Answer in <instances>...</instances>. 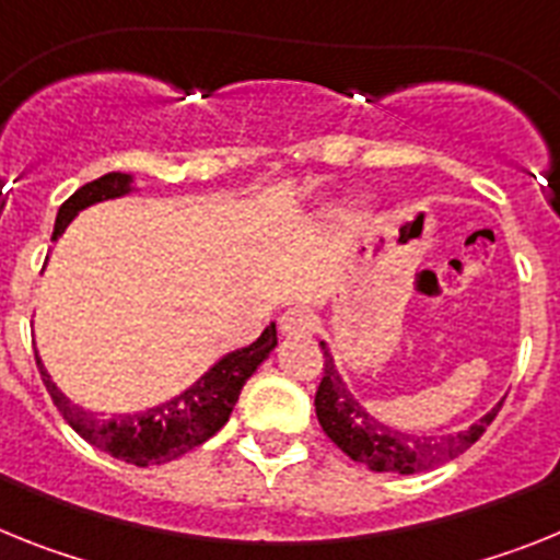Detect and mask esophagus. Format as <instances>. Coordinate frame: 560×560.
I'll list each match as a JSON object with an SVG mask.
<instances>
[{"label":"esophagus","mask_w":560,"mask_h":560,"mask_svg":"<svg viewBox=\"0 0 560 560\" xmlns=\"http://www.w3.org/2000/svg\"><path fill=\"white\" fill-rule=\"evenodd\" d=\"M279 329L281 335H287V338H301V335L313 332L315 318L310 315V310L293 307V310H287V313H281Z\"/></svg>","instance_id":"esophagus-1"}]
</instances>
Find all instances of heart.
Wrapping results in <instances>:
<instances>
[{
  "label": "heart",
  "instance_id": "obj_1",
  "mask_svg": "<svg viewBox=\"0 0 560 560\" xmlns=\"http://www.w3.org/2000/svg\"><path fill=\"white\" fill-rule=\"evenodd\" d=\"M361 206V202H358V199H354V202H347V206H343V211H354V208Z\"/></svg>",
  "mask_w": 560,
  "mask_h": 560
}]
</instances>
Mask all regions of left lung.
Listing matches in <instances>:
<instances>
[{"label": "left lung", "mask_w": 560, "mask_h": 560, "mask_svg": "<svg viewBox=\"0 0 560 560\" xmlns=\"http://www.w3.org/2000/svg\"><path fill=\"white\" fill-rule=\"evenodd\" d=\"M320 349H324V377L315 392V415H318L320 428L349 459L377 474H420V470L436 468L442 462L456 459L485 434V428L493 422L495 411L502 406L499 402L488 415L454 434L431 436L400 431L392 422L377 420L366 402L352 395V388L340 377L332 352L324 340H320Z\"/></svg>", "instance_id": "8db88e82"}]
</instances>
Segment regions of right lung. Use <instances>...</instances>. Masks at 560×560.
I'll use <instances>...</instances> for the list:
<instances>
[{
    "label": "right lung",
    "instance_id": "1",
    "mask_svg": "<svg viewBox=\"0 0 560 560\" xmlns=\"http://www.w3.org/2000/svg\"><path fill=\"white\" fill-rule=\"evenodd\" d=\"M135 191H138V179L124 172H109L81 186L65 206L58 208L52 242L61 240L67 225L84 208L95 206V202H106V199L129 197ZM276 343H279L276 324H270L259 338L253 340L250 347L222 354L220 361L213 363L199 381L183 388L172 400L135 411V415L112 417H104L101 411H90V408L72 402L52 383L50 372H47L38 354L36 363L52 402L65 415V420L70 422L75 434H81L90 445L115 456V459H124L129 465H138V468H149V465H163V462L177 459V456L188 454L206 440H211L231 417L247 377L261 366V361H267V354L273 352Z\"/></svg>",
    "mask_w": 560,
    "mask_h": 560
}]
</instances>
